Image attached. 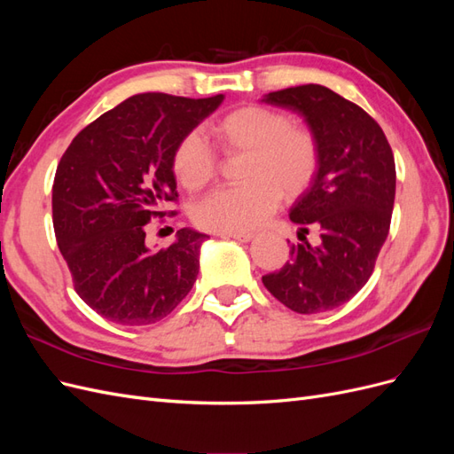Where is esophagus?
Returning a JSON list of instances; mask_svg holds the SVG:
<instances>
[{"instance_id":"obj_1","label":"esophagus","mask_w":454,"mask_h":454,"mask_svg":"<svg viewBox=\"0 0 454 454\" xmlns=\"http://www.w3.org/2000/svg\"><path fill=\"white\" fill-rule=\"evenodd\" d=\"M223 239H235L239 242H250L254 239V232H223Z\"/></svg>"}]
</instances>
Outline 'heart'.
I'll return each instance as SVG.
<instances>
[{
  "mask_svg": "<svg viewBox=\"0 0 454 454\" xmlns=\"http://www.w3.org/2000/svg\"><path fill=\"white\" fill-rule=\"evenodd\" d=\"M208 134L223 155H244L239 187L219 189L195 206V223L214 232H246L267 222L280 197L309 187L318 168V142L307 129L292 127L286 114L244 106L210 122ZM176 180L191 193L208 185L217 170L214 151L197 132L177 142L172 155Z\"/></svg>",
  "mask_w": 454,
  "mask_h": 454,
  "instance_id": "obj_1",
  "label": "heart"
}]
</instances>
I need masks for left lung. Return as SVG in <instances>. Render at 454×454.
I'll return each mask as SVG.
<instances>
[{
	"label": "left lung",
	"mask_w": 454,
	"mask_h": 454,
	"mask_svg": "<svg viewBox=\"0 0 454 454\" xmlns=\"http://www.w3.org/2000/svg\"><path fill=\"white\" fill-rule=\"evenodd\" d=\"M270 106L305 119L318 142V170L290 210L301 225L318 229L320 244H292L290 261L263 277L267 290L299 314L332 310L358 294L388 237L395 164L390 144L360 106L322 85L269 92Z\"/></svg>",
	"instance_id": "1"
}]
</instances>
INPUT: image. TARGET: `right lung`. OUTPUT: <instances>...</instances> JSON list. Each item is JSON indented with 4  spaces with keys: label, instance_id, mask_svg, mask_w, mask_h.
Returning <instances> with one entry per match:
<instances>
[{
    "label": "right lung",
    "instance_id": "obj_1",
    "mask_svg": "<svg viewBox=\"0 0 454 454\" xmlns=\"http://www.w3.org/2000/svg\"><path fill=\"white\" fill-rule=\"evenodd\" d=\"M222 102L223 94H136L92 121L62 155L52 185L54 235L75 292L102 318L155 324L193 287L208 237L185 227L168 248L149 250L145 225L177 199V142Z\"/></svg>",
    "mask_w": 454,
    "mask_h": 454
}]
</instances>
